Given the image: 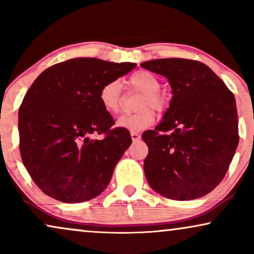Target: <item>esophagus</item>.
Returning a JSON list of instances; mask_svg holds the SVG:
<instances>
[{
	"instance_id": "esophagus-1",
	"label": "esophagus",
	"mask_w": 254,
	"mask_h": 254,
	"mask_svg": "<svg viewBox=\"0 0 254 254\" xmlns=\"http://www.w3.org/2000/svg\"><path fill=\"white\" fill-rule=\"evenodd\" d=\"M130 136H131V140H133V142H136L141 138V135L136 133V131H131L130 133Z\"/></svg>"
}]
</instances>
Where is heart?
Returning a JSON list of instances; mask_svg holds the SVG:
<instances>
[{
  "mask_svg": "<svg viewBox=\"0 0 254 254\" xmlns=\"http://www.w3.org/2000/svg\"><path fill=\"white\" fill-rule=\"evenodd\" d=\"M128 84L135 90L142 92V97L138 103L140 112L134 114H125L117 120L118 127L129 131H141L151 126L155 121V114L149 107L162 111L165 109V96L159 92L161 82L154 74L147 70H138L134 72L128 79ZM120 93L121 85L119 81L113 79L104 83L99 90V102L104 110L111 114L119 112L120 109Z\"/></svg>",
  "mask_w": 254,
  "mask_h": 254,
  "instance_id": "heart-1",
  "label": "heart"
}]
</instances>
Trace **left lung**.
<instances>
[{
  "label": "left lung",
  "instance_id": "left-lung-1",
  "mask_svg": "<svg viewBox=\"0 0 254 254\" xmlns=\"http://www.w3.org/2000/svg\"><path fill=\"white\" fill-rule=\"evenodd\" d=\"M141 67L164 76L172 89L163 120L142 135L148 184L168 199L204 196L224 178L237 149L235 96L202 62L157 59Z\"/></svg>",
  "mask_w": 254,
  "mask_h": 254
}]
</instances>
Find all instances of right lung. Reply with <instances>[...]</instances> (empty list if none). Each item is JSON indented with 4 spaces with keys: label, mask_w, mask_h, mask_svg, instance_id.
<instances>
[{
    "label": "right lung",
    "mask_w": 254,
    "mask_h": 254,
    "mask_svg": "<svg viewBox=\"0 0 254 254\" xmlns=\"http://www.w3.org/2000/svg\"><path fill=\"white\" fill-rule=\"evenodd\" d=\"M136 67L96 58H76L47 68L24 97L18 112L19 151L34 184L67 203L99 195L131 143L99 102L104 83ZM105 133L103 140L91 135Z\"/></svg>",
    "instance_id": "add662e5"
}]
</instances>
